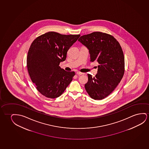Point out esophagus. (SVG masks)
Here are the masks:
<instances>
[{
  "instance_id": "esophagus-1",
  "label": "esophagus",
  "mask_w": 149,
  "mask_h": 149,
  "mask_svg": "<svg viewBox=\"0 0 149 149\" xmlns=\"http://www.w3.org/2000/svg\"><path fill=\"white\" fill-rule=\"evenodd\" d=\"M76 74H77V75H82V74H84V73H82V72H77Z\"/></svg>"
}]
</instances>
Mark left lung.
<instances>
[{
	"mask_svg": "<svg viewBox=\"0 0 149 149\" xmlns=\"http://www.w3.org/2000/svg\"><path fill=\"white\" fill-rule=\"evenodd\" d=\"M78 41L89 50L90 61H97V73L88 74L85 85L92 99L100 100L108 96L120 83L125 72V58L120 43L113 36L100 31L81 36Z\"/></svg>",
	"mask_w": 149,
	"mask_h": 149,
	"instance_id": "obj_1",
	"label": "left lung"
}]
</instances>
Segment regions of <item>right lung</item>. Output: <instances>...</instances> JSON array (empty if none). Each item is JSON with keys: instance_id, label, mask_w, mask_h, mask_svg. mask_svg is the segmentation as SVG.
Instances as JSON below:
<instances>
[{"instance_id": "1", "label": "right lung", "mask_w": 149, "mask_h": 149, "mask_svg": "<svg viewBox=\"0 0 149 149\" xmlns=\"http://www.w3.org/2000/svg\"><path fill=\"white\" fill-rule=\"evenodd\" d=\"M80 35H61L49 31L32 42L27 57V70L37 89L45 97L55 99L65 91L75 75L59 66L67 51Z\"/></svg>"}]
</instances>
